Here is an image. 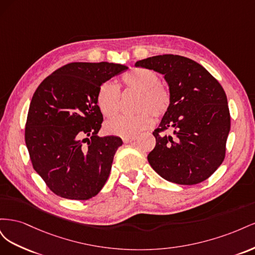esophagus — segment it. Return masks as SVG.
Wrapping results in <instances>:
<instances>
[{
  "mask_svg": "<svg viewBox=\"0 0 255 255\" xmlns=\"http://www.w3.org/2000/svg\"><path fill=\"white\" fill-rule=\"evenodd\" d=\"M136 138L137 137H126V138H123V142L125 143H128V142H132V141H135L136 140Z\"/></svg>",
  "mask_w": 255,
  "mask_h": 255,
  "instance_id": "obj_1",
  "label": "esophagus"
}]
</instances>
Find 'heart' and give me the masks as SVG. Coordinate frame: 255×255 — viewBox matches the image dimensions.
<instances>
[{"mask_svg": "<svg viewBox=\"0 0 255 255\" xmlns=\"http://www.w3.org/2000/svg\"><path fill=\"white\" fill-rule=\"evenodd\" d=\"M127 90L139 92L133 116H119L105 123L106 132L119 137H134L149 128L153 119L163 117L171 106V91L166 84L160 83V76L152 69L135 68L121 78ZM121 92L113 82H105L99 88L97 103L105 117H114L120 109Z\"/></svg>", "mask_w": 255, "mask_h": 255, "instance_id": "obj_1", "label": "heart"}]
</instances>
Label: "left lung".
Returning a JSON list of instances; mask_svg holds the SVG:
<instances>
[{
	"label": "left lung",
	"instance_id": "1",
	"mask_svg": "<svg viewBox=\"0 0 255 255\" xmlns=\"http://www.w3.org/2000/svg\"><path fill=\"white\" fill-rule=\"evenodd\" d=\"M164 74L171 106L154 129L155 148L148 155L163 179L180 185L207 180L226 157L231 116L226 92L205 68L187 57L164 54L137 61ZM169 129L173 133L165 134Z\"/></svg>",
	"mask_w": 255,
	"mask_h": 255
}]
</instances>
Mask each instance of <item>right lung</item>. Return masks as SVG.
Returning a JSON list of instances; mask_svg holds the SVG:
<instances>
[{
    "label": "right lung",
    "mask_w": 255,
    "mask_h": 255,
    "mask_svg": "<svg viewBox=\"0 0 255 255\" xmlns=\"http://www.w3.org/2000/svg\"><path fill=\"white\" fill-rule=\"evenodd\" d=\"M110 63H70L50 74L30 101L25 143L33 168L54 194L88 200L109 179L117 136L99 137L103 115L97 103L101 85L126 71Z\"/></svg>",
    "instance_id": "right-lung-1"
}]
</instances>
